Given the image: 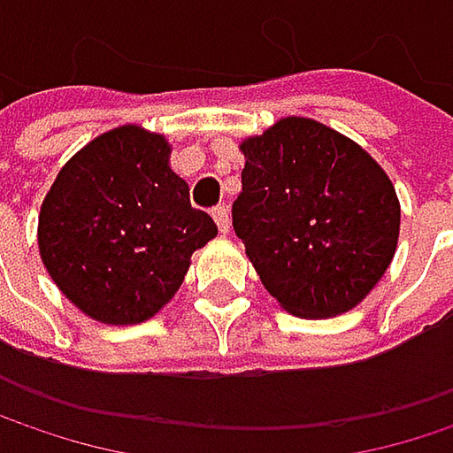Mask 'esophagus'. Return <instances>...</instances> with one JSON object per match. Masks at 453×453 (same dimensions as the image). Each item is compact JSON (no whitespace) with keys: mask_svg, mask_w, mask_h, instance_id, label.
Returning <instances> with one entry per match:
<instances>
[{"mask_svg":"<svg viewBox=\"0 0 453 453\" xmlns=\"http://www.w3.org/2000/svg\"><path fill=\"white\" fill-rule=\"evenodd\" d=\"M212 218H215V223H218V230L227 235L230 233V212H227L226 204H220V207H215L212 210Z\"/></svg>","mask_w":453,"mask_h":453,"instance_id":"1","label":"esophagus"}]
</instances>
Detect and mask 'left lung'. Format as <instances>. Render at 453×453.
Returning a JSON list of instances; mask_svg holds the SVG:
<instances>
[{"instance_id": "obj_1", "label": "left lung", "mask_w": 453, "mask_h": 453, "mask_svg": "<svg viewBox=\"0 0 453 453\" xmlns=\"http://www.w3.org/2000/svg\"><path fill=\"white\" fill-rule=\"evenodd\" d=\"M241 151L233 230L262 286L296 317L354 310L399 243L402 210L383 167L310 118H283Z\"/></svg>"}]
</instances>
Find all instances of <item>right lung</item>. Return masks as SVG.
Instances as JSON below:
<instances>
[{"mask_svg":"<svg viewBox=\"0 0 453 453\" xmlns=\"http://www.w3.org/2000/svg\"><path fill=\"white\" fill-rule=\"evenodd\" d=\"M218 235L170 170V143L120 126L59 170L39 215V251L57 288L91 319L136 325L180 288L191 254Z\"/></svg>","mask_w":453,"mask_h":453,"instance_id":"obj_1","label":"right lung"}]
</instances>
